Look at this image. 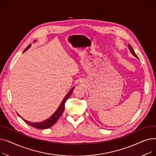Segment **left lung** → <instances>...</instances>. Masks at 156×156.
<instances>
[{
    "instance_id": "8db88e82",
    "label": "left lung",
    "mask_w": 156,
    "mask_h": 156,
    "mask_svg": "<svg viewBox=\"0 0 156 156\" xmlns=\"http://www.w3.org/2000/svg\"><path fill=\"white\" fill-rule=\"evenodd\" d=\"M128 48H129V51L131 52V53L132 54V55H133L135 57H136V58H138V57H137V55H136V54L135 53V52H134V51H133V48L132 47V46H131L129 44H128Z\"/></svg>"
}]
</instances>
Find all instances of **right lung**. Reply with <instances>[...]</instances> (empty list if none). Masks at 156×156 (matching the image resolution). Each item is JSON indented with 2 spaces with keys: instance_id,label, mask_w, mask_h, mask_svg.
<instances>
[{
  "instance_id": "1",
  "label": "right lung",
  "mask_w": 156,
  "mask_h": 156,
  "mask_svg": "<svg viewBox=\"0 0 156 156\" xmlns=\"http://www.w3.org/2000/svg\"><path fill=\"white\" fill-rule=\"evenodd\" d=\"M36 40H35L34 42H35ZM31 44H30L26 48L25 50L23 52H24L25 51H27L28 49L31 47ZM74 88H75V87H73L71 90L68 93V94L65 96V97L64 98V99L62 100V101L61 102V104L59 105V108H57V109L55 111V112L52 114V115L49 117L48 119L42 121V122H30V121H27L25 119H24L19 114H18V115L25 122H27V123L32 126L34 128H35L37 129H47V128H49L50 127H51L52 126H53L56 121L59 119V118L61 117V116L62 115V112H64V108H65V102H66L67 99H68V98L69 97V96L71 95V94H72Z\"/></svg>"
}]
</instances>
